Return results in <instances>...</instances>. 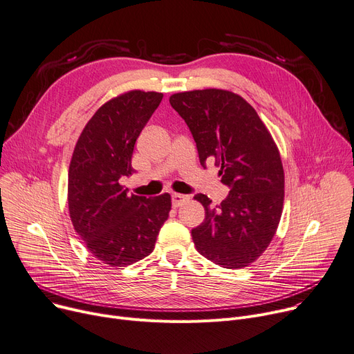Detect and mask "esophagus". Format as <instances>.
Listing matches in <instances>:
<instances>
[{
	"mask_svg": "<svg viewBox=\"0 0 354 354\" xmlns=\"http://www.w3.org/2000/svg\"><path fill=\"white\" fill-rule=\"evenodd\" d=\"M186 201H189V196L187 195H180V194H172V205L175 207L180 206L182 203H185Z\"/></svg>",
	"mask_w": 354,
	"mask_h": 354,
	"instance_id": "obj_1",
	"label": "esophagus"
}]
</instances>
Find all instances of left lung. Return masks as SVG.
I'll return each instance as SVG.
<instances>
[{"label":"left lung","instance_id":"obj_1","mask_svg":"<svg viewBox=\"0 0 354 354\" xmlns=\"http://www.w3.org/2000/svg\"><path fill=\"white\" fill-rule=\"evenodd\" d=\"M169 102L189 128L202 167L214 159L230 189L215 207L206 195L195 196L205 207V221L192 229L196 250L226 269L249 266L272 242L283 209L285 172L274 140L253 106L230 91L179 92Z\"/></svg>","mask_w":354,"mask_h":354}]
</instances>
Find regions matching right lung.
Listing matches in <instances>:
<instances>
[{"label": "right lung", "mask_w": 354, "mask_h": 354, "mask_svg": "<svg viewBox=\"0 0 354 354\" xmlns=\"http://www.w3.org/2000/svg\"><path fill=\"white\" fill-rule=\"evenodd\" d=\"M160 92L129 91L104 104L85 125L68 172V207L75 232L105 265L147 257L169 216L171 195H128L133 147L162 101Z\"/></svg>", "instance_id": "right-lung-1"}]
</instances>
